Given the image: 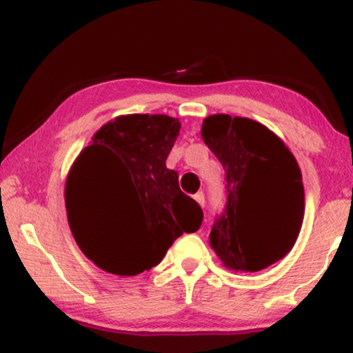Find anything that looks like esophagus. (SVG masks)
I'll return each mask as SVG.
<instances>
[{"instance_id":"34e87169","label":"esophagus","mask_w":353,"mask_h":353,"mask_svg":"<svg viewBox=\"0 0 353 353\" xmlns=\"http://www.w3.org/2000/svg\"><path fill=\"white\" fill-rule=\"evenodd\" d=\"M194 199H196L197 202H199V205H202V208H204V204H205V197H204V192H197L196 196H194Z\"/></svg>"}]
</instances>
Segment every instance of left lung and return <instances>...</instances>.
Masks as SVG:
<instances>
[{"label": "left lung", "mask_w": 353, "mask_h": 353, "mask_svg": "<svg viewBox=\"0 0 353 353\" xmlns=\"http://www.w3.org/2000/svg\"><path fill=\"white\" fill-rule=\"evenodd\" d=\"M202 139L225 171V204L210 245L225 267L257 272L292 249L303 219L302 174L292 152L247 117L209 116Z\"/></svg>", "instance_id": "8db88e82"}]
</instances>
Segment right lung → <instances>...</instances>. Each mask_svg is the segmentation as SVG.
<instances>
[{
	"label": "right lung",
	"instance_id": "add662e5",
	"mask_svg": "<svg viewBox=\"0 0 353 353\" xmlns=\"http://www.w3.org/2000/svg\"><path fill=\"white\" fill-rule=\"evenodd\" d=\"M181 124L164 114L116 117L83 149L66 181V210L79 249L103 270L137 275L157 265L184 232L201 228V205L165 168ZM114 200L123 210L120 229L101 231L92 205Z\"/></svg>",
	"mask_w": 353,
	"mask_h": 353
}]
</instances>
